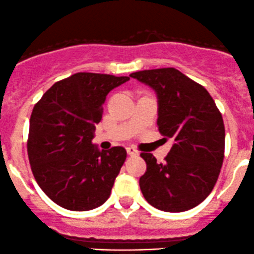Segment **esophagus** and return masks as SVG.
<instances>
[{
	"mask_svg": "<svg viewBox=\"0 0 254 254\" xmlns=\"http://www.w3.org/2000/svg\"><path fill=\"white\" fill-rule=\"evenodd\" d=\"M126 150H127V153L129 156H138V151H136L133 146H128Z\"/></svg>",
	"mask_w": 254,
	"mask_h": 254,
	"instance_id": "esophagus-1",
	"label": "esophagus"
}]
</instances>
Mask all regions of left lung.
<instances>
[{
  "label": "left lung",
  "mask_w": 254,
  "mask_h": 254,
  "mask_svg": "<svg viewBox=\"0 0 254 254\" xmlns=\"http://www.w3.org/2000/svg\"><path fill=\"white\" fill-rule=\"evenodd\" d=\"M129 76L147 85L158 99L157 126L174 144L163 163L142 152L146 172L139 180L150 205L182 212L205 200L224 158V124L205 87L175 68L140 70Z\"/></svg>",
  "instance_id": "left-lung-1"
}]
</instances>
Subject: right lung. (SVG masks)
Listing matches in <instances>:
<instances>
[{"label":"right lung","mask_w":254,"mask_h":254,"mask_svg":"<svg viewBox=\"0 0 254 254\" xmlns=\"http://www.w3.org/2000/svg\"><path fill=\"white\" fill-rule=\"evenodd\" d=\"M128 76L76 73L54 84L33 108L27 153L37 184L54 203L89 211L109 198L126 161L122 146L92 144L107 95Z\"/></svg>","instance_id":"obj_1"}]
</instances>
